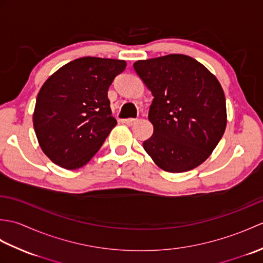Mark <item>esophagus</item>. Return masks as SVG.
<instances>
[{
	"label": "esophagus",
	"instance_id": "obj_1",
	"mask_svg": "<svg viewBox=\"0 0 263 263\" xmlns=\"http://www.w3.org/2000/svg\"><path fill=\"white\" fill-rule=\"evenodd\" d=\"M137 121H138L137 119H125L123 122H124L126 125H133Z\"/></svg>",
	"mask_w": 263,
	"mask_h": 263
}]
</instances>
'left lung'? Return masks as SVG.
<instances>
[{
  "instance_id": "8db88e82",
  "label": "left lung",
  "mask_w": 263,
  "mask_h": 263,
  "mask_svg": "<svg viewBox=\"0 0 263 263\" xmlns=\"http://www.w3.org/2000/svg\"><path fill=\"white\" fill-rule=\"evenodd\" d=\"M133 68L154 96L148 115L154 133L143 142L146 153L171 173L202 164L227 123L225 95L217 78L183 54L137 61Z\"/></svg>"
}]
</instances>
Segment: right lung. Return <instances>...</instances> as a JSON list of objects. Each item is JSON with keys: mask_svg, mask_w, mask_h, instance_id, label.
I'll list each match as a JSON object with an SVG mask.
<instances>
[{"mask_svg": "<svg viewBox=\"0 0 263 263\" xmlns=\"http://www.w3.org/2000/svg\"><path fill=\"white\" fill-rule=\"evenodd\" d=\"M126 68L122 60L81 58L63 65L38 92L32 121L39 146L66 170L86 165L116 125L108 88Z\"/></svg>", "mask_w": 263, "mask_h": 263, "instance_id": "right-lung-1", "label": "right lung"}]
</instances>
